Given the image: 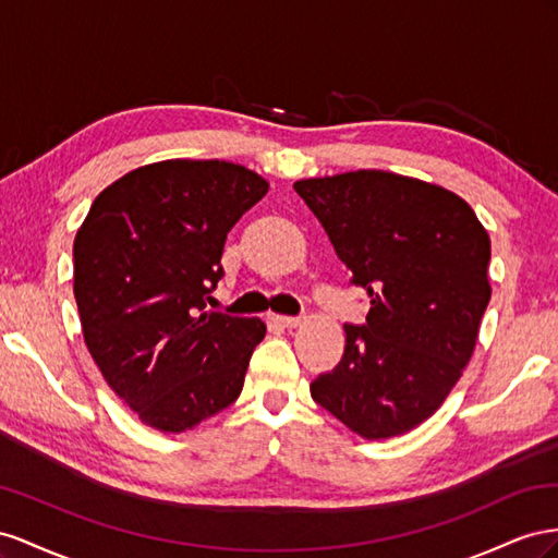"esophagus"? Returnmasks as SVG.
Returning <instances> with one entry per match:
<instances>
[{"mask_svg": "<svg viewBox=\"0 0 558 558\" xmlns=\"http://www.w3.org/2000/svg\"><path fill=\"white\" fill-rule=\"evenodd\" d=\"M274 323H278L280 327H299L301 325V317H292V315H274Z\"/></svg>", "mask_w": 558, "mask_h": 558, "instance_id": "esophagus-1", "label": "esophagus"}]
</instances>
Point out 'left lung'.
<instances>
[{
	"instance_id": "left-lung-1",
	"label": "left lung",
	"mask_w": 558,
	"mask_h": 558,
	"mask_svg": "<svg viewBox=\"0 0 558 558\" xmlns=\"http://www.w3.org/2000/svg\"><path fill=\"white\" fill-rule=\"evenodd\" d=\"M369 296L313 400L364 439L421 425L463 376L490 299V241L453 191L386 170L294 182Z\"/></svg>"
}]
</instances>
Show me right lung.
I'll list each match as a JSON object with an SVG mask.
<instances>
[{"instance_id":"obj_1","label":"right lung","mask_w":558,"mask_h":558,"mask_svg":"<svg viewBox=\"0 0 558 558\" xmlns=\"http://www.w3.org/2000/svg\"><path fill=\"white\" fill-rule=\"evenodd\" d=\"M268 182L227 161L149 163L93 201L74 238L84 341L140 421L184 433L238 400L259 317L205 308L227 233Z\"/></svg>"}]
</instances>
